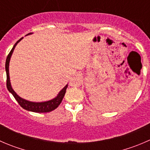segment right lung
<instances>
[{"label": "right lung", "instance_id": "obj_1", "mask_svg": "<svg viewBox=\"0 0 150 150\" xmlns=\"http://www.w3.org/2000/svg\"><path fill=\"white\" fill-rule=\"evenodd\" d=\"M33 34V33H29L28 35ZM22 38L19 39L17 42L14 44V46H13L12 49L11 50L10 53L8 54V57L6 58V86L7 88H8V91L11 93L13 96V97L15 98L17 102L19 103V105L22 107L25 110H28V111L34 112H51L52 110H55L56 108L58 107V106L61 104L63 98H64V94L66 93L67 88L68 84H67L57 94V96L56 97H54V99H51V100L46 101V102H30V101L26 100V99H23V98L20 97L19 95H17V93L13 91V89L12 88L11 84L10 81V77H9V62L11 57L12 54L13 52V50H14L15 47H16L17 43L20 41Z\"/></svg>", "mask_w": 150, "mask_h": 150}]
</instances>
